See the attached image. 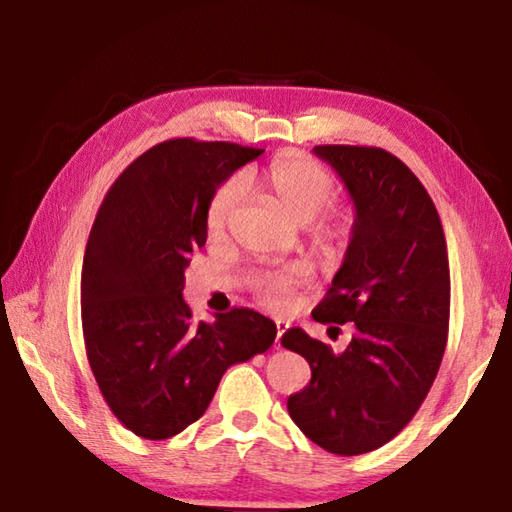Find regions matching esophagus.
<instances>
[{"instance_id":"obj_1","label":"esophagus","mask_w":512,"mask_h":512,"mask_svg":"<svg viewBox=\"0 0 512 512\" xmlns=\"http://www.w3.org/2000/svg\"><path fill=\"white\" fill-rule=\"evenodd\" d=\"M275 327H277V336H275V348L280 350V348H282V336H284V332H287V329H289V323H284V320H277Z\"/></svg>"}]
</instances>
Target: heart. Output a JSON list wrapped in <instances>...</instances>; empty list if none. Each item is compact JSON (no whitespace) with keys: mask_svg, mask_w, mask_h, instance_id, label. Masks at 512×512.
Returning <instances> with one entry per match:
<instances>
[{"mask_svg":"<svg viewBox=\"0 0 512 512\" xmlns=\"http://www.w3.org/2000/svg\"><path fill=\"white\" fill-rule=\"evenodd\" d=\"M262 185L273 198V203L289 216V219L307 228L323 216L336 201L334 178L320 167V164L305 158H280L264 171ZM244 187L239 180L216 189L210 207H207V228L212 235H221L228 225L232 212L237 210ZM339 230L329 223L314 226V241L320 250H329ZM302 282V271L298 268H282V271L259 273L250 280L255 296L268 309H282L289 302V296Z\"/></svg>","mask_w":512,"mask_h":512,"instance_id":"1","label":"heart"}]
</instances>
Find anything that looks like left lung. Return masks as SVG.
<instances>
[{
  "mask_svg": "<svg viewBox=\"0 0 512 512\" xmlns=\"http://www.w3.org/2000/svg\"><path fill=\"white\" fill-rule=\"evenodd\" d=\"M314 153L339 173L357 214L343 264L311 316L352 323L354 334L334 352L305 329L284 332V348L311 368L287 409L318 447L357 456L393 440L438 375L449 327L447 241L427 189L393 153L345 144Z\"/></svg>",
  "mask_w": 512,
  "mask_h": 512,
  "instance_id": "obj_1",
  "label": "left lung"
}]
</instances>
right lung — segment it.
<instances>
[{"instance_id": "add662e5", "label": "right lung", "mask_w": 512, "mask_h": 512, "mask_svg": "<svg viewBox=\"0 0 512 512\" xmlns=\"http://www.w3.org/2000/svg\"><path fill=\"white\" fill-rule=\"evenodd\" d=\"M262 153L169 140L142 153L103 198L83 257V339L103 400L135 436L164 440L187 429L223 372L275 341L273 320L253 309L196 323L183 298L212 196Z\"/></svg>"}]
</instances>
